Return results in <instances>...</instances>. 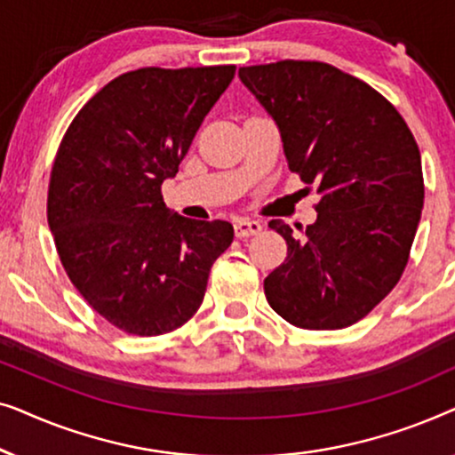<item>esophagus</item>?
<instances>
[{"mask_svg":"<svg viewBox=\"0 0 455 455\" xmlns=\"http://www.w3.org/2000/svg\"><path fill=\"white\" fill-rule=\"evenodd\" d=\"M234 229L238 238H248V235H257L260 229H263V226H260V221L251 220V217H240V220L234 223Z\"/></svg>","mask_w":455,"mask_h":455,"instance_id":"1","label":"esophagus"}]
</instances>
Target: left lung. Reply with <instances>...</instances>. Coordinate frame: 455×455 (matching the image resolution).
<instances>
[{
  "mask_svg": "<svg viewBox=\"0 0 455 455\" xmlns=\"http://www.w3.org/2000/svg\"><path fill=\"white\" fill-rule=\"evenodd\" d=\"M238 76L275 120L290 172L321 195L302 235L269 221L288 257L265 277L267 302L300 329L350 327L408 263L425 203L419 145L381 92L335 66L283 60Z\"/></svg>",
  "mask_w": 455,
  "mask_h": 455,
  "instance_id": "left-lung-1",
  "label": "left lung"
}]
</instances>
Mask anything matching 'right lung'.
<instances>
[{
    "label": "right lung",
    "mask_w": 455,
    "mask_h": 455,
    "mask_svg": "<svg viewBox=\"0 0 455 455\" xmlns=\"http://www.w3.org/2000/svg\"><path fill=\"white\" fill-rule=\"evenodd\" d=\"M235 66L140 68L78 111L55 155L47 221L64 269L86 302L122 331L151 338L182 327L203 304L232 223L165 207L204 116Z\"/></svg>",
    "instance_id": "right-lung-1"
}]
</instances>
